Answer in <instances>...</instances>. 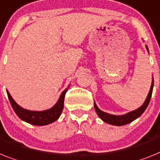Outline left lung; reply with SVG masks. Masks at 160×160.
Listing matches in <instances>:
<instances>
[{
    "label": "left lung",
    "instance_id": "1",
    "mask_svg": "<svg viewBox=\"0 0 160 160\" xmlns=\"http://www.w3.org/2000/svg\"><path fill=\"white\" fill-rule=\"evenodd\" d=\"M146 48L147 49V51L149 52L148 47L147 45H146ZM153 87H154V79H152V83H151V89L149 91V93L147 95V98H146L145 102L143 103V105L142 107H140L139 108H138L135 111H132L131 112H128V113L125 114V115H111L109 113H106L104 111H101L98 107H97L96 103L94 102V109L96 111L97 114L100 117L101 119H102L103 121L107 123H109V124H112V125L115 126H122L125 125V124H128V123H131L133 120H135L136 119H138V117H140L142 114L145 111V110L146 109V107L148 106L149 102H150V100H151V95H152V91H153Z\"/></svg>",
    "mask_w": 160,
    "mask_h": 160
}]
</instances>
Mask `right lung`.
Returning a JSON list of instances; mask_svg holds the SVG:
<instances>
[{"label": "right lung", "instance_id": "add662e5", "mask_svg": "<svg viewBox=\"0 0 160 160\" xmlns=\"http://www.w3.org/2000/svg\"><path fill=\"white\" fill-rule=\"evenodd\" d=\"M68 90V88H67L63 92H62L59 99L53 107H51L50 109L42 111H29V110L24 109L15 102V101L13 99L11 95L9 94V92L7 90L6 92H7L8 98H9V100L14 112L20 119L27 123L33 124V125L43 126L53 123L59 118L62 111L63 110L64 98H65L66 92Z\"/></svg>", "mask_w": 160, "mask_h": 160}]
</instances>
